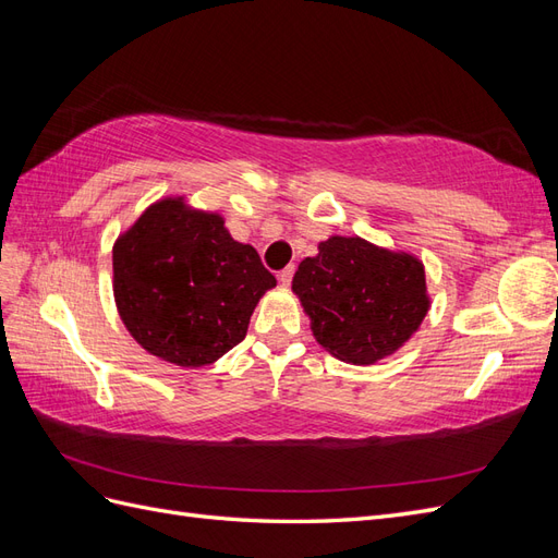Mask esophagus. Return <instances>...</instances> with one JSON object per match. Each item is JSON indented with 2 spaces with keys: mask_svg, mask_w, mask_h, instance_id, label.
Wrapping results in <instances>:
<instances>
[{
  "mask_svg": "<svg viewBox=\"0 0 558 558\" xmlns=\"http://www.w3.org/2000/svg\"><path fill=\"white\" fill-rule=\"evenodd\" d=\"M293 275H295V265H286L281 272H279V281L283 283V286H289L291 281H293Z\"/></svg>",
  "mask_w": 558,
  "mask_h": 558,
  "instance_id": "34e87169",
  "label": "esophagus"
}]
</instances>
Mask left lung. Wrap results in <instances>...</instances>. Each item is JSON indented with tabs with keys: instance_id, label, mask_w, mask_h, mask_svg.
Segmentation results:
<instances>
[{
	"instance_id": "obj_1",
	"label": "left lung",
	"mask_w": 558,
	"mask_h": 558,
	"mask_svg": "<svg viewBox=\"0 0 558 558\" xmlns=\"http://www.w3.org/2000/svg\"><path fill=\"white\" fill-rule=\"evenodd\" d=\"M293 291L316 342L347 363H375L410 340L428 312L424 265L361 238H330L300 263Z\"/></svg>"
}]
</instances>
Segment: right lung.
I'll return each mask as SVG.
<instances>
[{
	"label": "right lung",
	"instance_id": "1",
	"mask_svg": "<svg viewBox=\"0 0 558 558\" xmlns=\"http://www.w3.org/2000/svg\"><path fill=\"white\" fill-rule=\"evenodd\" d=\"M277 286L258 251L216 214L181 199L148 207L113 246V295L130 335L148 353L202 367L238 347L260 295Z\"/></svg>",
	"mask_w": 558,
	"mask_h": 558
}]
</instances>
